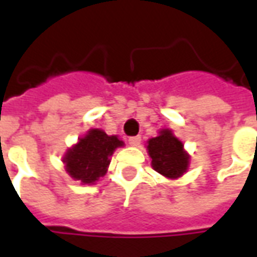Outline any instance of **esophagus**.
<instances>
[{
    "instance_id": "obj_1",
    "label": "esophagus",
    "mask_w": 257,
    "mask_h": 257,
    "mask_svg": "<svg viewBox=\"0 0 257 257\" xmlns=\"http://www.w3.org/2000/svg\"><path fill=\"white\" fill-rule=\"evenodd\" d=\"M140 140H142V138L140 136H132V138H129V145L134 146V147H138V146L140 145Z\"/></svg>"
}]
</instances>
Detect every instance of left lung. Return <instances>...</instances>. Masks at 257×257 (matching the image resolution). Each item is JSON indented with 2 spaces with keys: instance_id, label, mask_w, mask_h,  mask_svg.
Instances as JSON below:
<instances>
[{
  "instance_id": "8db88e82",
  "label": "left lung",
  "mask_w": 257,
  "mask_h": 257,
  "mask_svg": "<svg viewBox=\"0 0 257 257\" xmlns=\"http://www.w3.org/2000/svg\"><path fill=\"white\" fill-rule=\"evenodd\" d=\"M146 149L151 158V167L162 176L175 180L187 172L189 153L171 129H161L158 136L147 140Z\"/></svg>"
}]
</instances>
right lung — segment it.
<instances>
[{
    "label": "right lung",
    "mask_w": 257,
    "mask_h": 257,
    "mask_svg": "<svg viewBox=\"0 0 257 257\" xmlns=\"http://www.w3.org/2000/svg\"><path fill=\"white\" fill-rule=\"evenodd\" d=\"M118 147H123V142L117 135L108 136L104 131L93 128L64 153L62 161L70 178L82 184H95L106 175Z\"/></svg>",
    "instance_id": "1"
}]
</instances>
